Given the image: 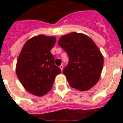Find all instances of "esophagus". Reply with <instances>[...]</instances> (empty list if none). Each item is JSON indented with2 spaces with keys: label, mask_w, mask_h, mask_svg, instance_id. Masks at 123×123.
<instances>
[{
  "label": "esophagus",
  "mask_w": 123,
  "mask_h": 123,
  "mask_svg": "<svg viewBox=\"0 0 123 123\" xmlns=\"http://www.w3.org/2000/svg\"><path fill=\"white\" fill-rule=\"evenodd\" d=\"M59 68H60V69H61V71H62V69H63V65H62V64H61V65L59 66Z\"/></svg>",
  "instance_id": "obj_1"
}]
</instances>
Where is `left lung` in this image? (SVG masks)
Listing matches in <instances>:
<instances>
[{
    "mask_svg": "<svg viewBox=\"0 0 123 123\" xmlns=\"http://www.w3.org/2000/svg\"><path fill=\"white\" fill-rule=\"evenodd\" d=\"M58 44L67 52L69 62L63 70L69 86L81 91L96 84L103 66V56L88 36L71 32L62 36Z\"/></svg>",
    "mask_w": 123,
    "mask_h": 123,
    "instance_id": "1",
    "label": "left lung"
}]
</instances>
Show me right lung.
Segmentation results:
<instances>
[{
  "instance_id": "obj_1",
  "label": "right lung",
  "mask_w": 123,
  "mask_h": 123,
  "mask_svg": "<svg viewBox=\"0 0 123 123\" xmlns=\"http://www.w3.org/2000/svg\"><path fill=\"white\" fill-rule=\"evenodd\" d=\"M55 42L54 36H36L25 43L18 56L16 75L24 87L33 95L46 94L56 76L61 73L50 52Z\"/></svg>"
}]
</instances>
